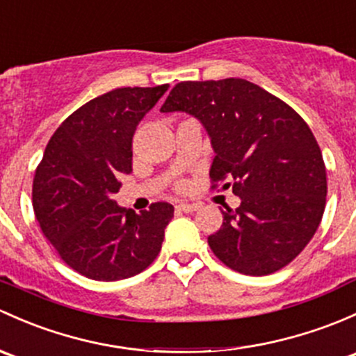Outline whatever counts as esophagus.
Wrapping results in <instances>:
<instances>
[{"instance_id":"obj_1","label":"esophagus","mask_w":356,"mask_h":356,"mask_svg":"<svg viewBox=\"0 0 356 356\" xmlns=\"http://www.w3.org/2000/svg\"><path fill=\"white\" fill-rule=\"evenodd\" d=\"M177 211H184V213H193V211H196L197 208V204L196 203H181V204H177Z\"/></svg>"}]
</instances>
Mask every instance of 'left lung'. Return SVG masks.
I'll use <instances>...</instances> for the list:
<instances>
[{"instance_id":"1","label":"left lung","mask_w":356,"mask_h":356,"mask_svg":"<svg viewBox=\"0 0 356 356\" xmlns=\"http://www.w3.org/2000/svg\"><path fill=\"white\" fill-rule=\"evenodd\" d=\"M188 112L215 149L209 177L241 197L209 235L213 254L234 271L264 276L309 244L326 208V165L312 131L288 104L242 80L181 81L160 112Z\"/></svg>"}]
</instances>
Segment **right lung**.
<instances>
[{"label": "right lung", "instance_id": "obj_1", "mask_svg": "<svg viewBox=\"0 0 356 356\" xmlns=\"http://www.w3.org/2000/svg\"><path fill=\"white\" fill-rule=\"evenodd\" d=\"M168 85L115 88L76 109L52 134L35 170L32 204L63 261L97 282L131 278L155 261L174 207L136 215L114 200L133 168V134Z\"/></svg>", "mask_w": 356, "mask_h": 356}]
</instances>
